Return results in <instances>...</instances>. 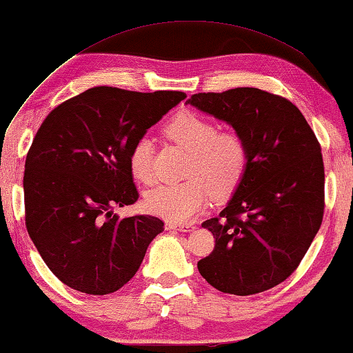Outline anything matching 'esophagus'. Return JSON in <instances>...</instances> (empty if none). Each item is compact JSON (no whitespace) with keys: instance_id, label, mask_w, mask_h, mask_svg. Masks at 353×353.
I'll return each instance as SVG.
<instances>
[{"instance_id":"obj_1","label":"esophagus","mask_w":353,"mask_h":353,"mask_svg":"<svg viewBox=\"0 0 353 353\" xmlns=\"http://www.w3.org/2000/svg\"><path fill=\"white\" fill-rule=\"evenodd\" d=\"M165 228L168 229V231H181V232L194 231L193 225H181V223H172V221H166Z\"/></svg>"}]
</instances>
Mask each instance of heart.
I'll list each match as a JSON object with an SVG mask.
<instances>
[{
  "label": "heart",
  "instance_id": "b5f03b06",
  "mask_svg": "<svg viewBox=\"0 0 353 353\" xmlns=\"http://www.w3.org/2000/svg\"><path fill=\"white\" fill-rule=\"evenodd\" d=\"M166 137L190 152L188 181L155 187L146 194V209L172 221H187L204 209L212 198H226L243 181L248 166V148L234 132H218L216 125L194 111H182L168 122ZM152 141L141 138L130 150V170L141 183L150 185Z\"/></svg>",
  "mask_w": 353,
  "mask_h": 353
}]
</instances>
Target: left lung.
Instances as JSON below:
<instances>
[{
  "mask_svg": "<svg viewBox=\"0 0 353 353\" xmlns=\"http://www.w3.org/2000/svg\"><path fill=\"white\" fill-rule=\"evenodd\" d=\"M187 105L226 122L248 148V166L220 216L203 223L215 250L198 262L225 294L264 292L290 276L323 216V161L292 102L257 88L199 92Z\"/></svg>",
  "mask_w": 353,
  "mask_h": 353,
  "instance_id": "obj_1",
  "label": "left lung"
}]
</instances>
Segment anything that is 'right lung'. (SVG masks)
<instances>
[{
    "mask_svg": "<svg viewBox=\"0 0 353 353\" xmlns=\"http://www.w3.org/2000/svg\"><path fill=\"white\" fill-rule=\"evenodd\" d=\"M187 97L97 86L56 106L39 128L25 163V221L43 262L83 294L116 292L135 276L157 216L119 218L138 192L130 150Z\"/></svg>",
    "mask_w": 353,
    "mask_h": 353,
    "instance_id": "add662e5",
    "label": "right lung"
}]
</instances>
